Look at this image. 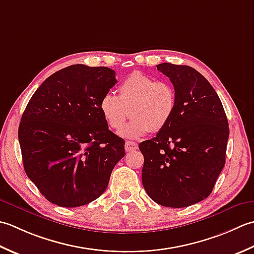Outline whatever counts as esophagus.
Masks as SVG:
<instances>
[{
	"instance_id": "34e87169",
	"label": "esophagus",
	"mask_w": 254,
	"mask_h": 254,
	"mask_svg": "<svg viewBox=\"0 0 254 254\" xmlns=\"http://www.w3.org/2000/svg\"><path fill=\"white\" fill-rule=\"evenodd\" d=\"M138 149V143L133 141H126L125 143V150L127 152L129 151H134V150Z\"/></svg>"
}]
</instances>
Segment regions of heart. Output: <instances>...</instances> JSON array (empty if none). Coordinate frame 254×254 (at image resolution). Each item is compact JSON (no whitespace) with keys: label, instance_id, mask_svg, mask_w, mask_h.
Here are the masks:
<instances>
[{"label":"heart","instance_id":"obj_1","mask_svg":"<svg viewBox=\"0 0 254 254\" xmlns=\"http://www.w3.org/2000/svg\"><path fill=\"white\" fill-rule=\"evenodd\" d=\"M118 97L106 93L100 108L111 128L120 130L129 115L131 122L123 129L124 137L137 139L148 131L158 132L168 125L177 107V93L168 82L132 72L118 86Z\"/></svg>","mask_w":254,"mask_h":254}]
</instances>
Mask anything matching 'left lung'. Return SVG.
I'll list each match as a JSON object with an SVG mask.
<instances>
[{"label": "left lung", "instance_id": "1", "mask_svg": "<svg viewBox=\"0 0 254 254\" xmlns=\"http://www.w3.org/2000/svg\"><path fill=\"white\" fill-rule=\"evenodd\" d=\"M172 82L177 107L170 123L139 144L142 185L156 203L182 208L205 199L226 162L228 121L214 87L192 66L160 64Z\"/></svg>", "mask_w": 254, "mask_h": 254}]
</instances>
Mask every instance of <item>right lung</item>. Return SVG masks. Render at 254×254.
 I'll list each match as a JSON object with an SVG mask.
<instances>
[{"instance_id":"right-lung-1","label":"right lung","mask_w":254,"mask_h":254,"mask_svg":"<svg viewBox=\"0 0 254 254\" xmlns=\"http://www.w3.org/2000/svg\"><path fill=\"white\" fill-rule=\"evenodd\" d=\"M117 83L106 66L72 64L44 81L18 127L25 172L50 203L77 207L105 192L125 141L108 129L102 97Z\"/></svg>"}]
</instances>
